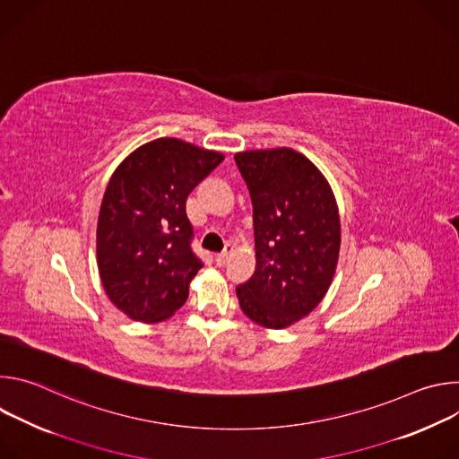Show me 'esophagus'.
I'll list each match as a JSON object with an SVG mask.
<instances>
[{"label": "esophagus", "mask_w": 459, "mask_h": 459, "mask_svg": "<svg viewBox=\"0 0 459 459\" xmlns=\"http://www.w3.org/2000/svg\"><path fill=\"white\" fill-rule=\"evenodd\" d=\"M230 254H232V247H227L221 254H216V255H214L216 265H218V267H225V265H227V261H229V257H230Z\"/></svg>", "instance_id": "1"}]
</instances>
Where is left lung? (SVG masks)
<instances>
[{
  "label": "left lung",
  "mask_w": 459,
  "mask_h": 459,
  "mask_svg": "<svg viewBox=\"0 0 459 459\" xmlns=\"http://www.w3.org/2000/svg\"><path fill=\"white\" fill-rule=\"evenodd\" d=\"M254 205L255 271L236 289L243 314L265 329H287L329 290L340 257L336 195L301 152L278 147L236 152Z\"/></svg>",
  "instance_id": "obj_1"
}]
</instances>
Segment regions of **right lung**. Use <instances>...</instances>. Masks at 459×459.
Here are the masks:
<instances>
[{
  "mask_svg": "<svg viewBox=\"0 0 459 459\" xmlns=\"http://www.w3.org/2000/svg\"><path fill=\"white\" fill-rule=\"evenodd\" d=\"M225 156L178 138H158L130 152L105 188L96 229L105 294L142 323L170 317L204 267L190 250L186 198Z\"/></svg>",
  "mask_w": 459,
  "mask_h": 459,
  "instance_id": "right-lung-1",
  "label": "right lung"
}]
</instances>
